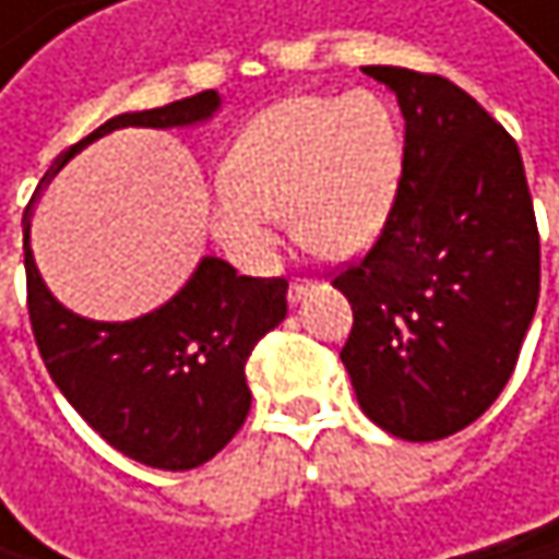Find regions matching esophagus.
<instances>
[{
  "instance_id": "esophagus-1",
  "label": "esophagus",
  "mask_w": 559,
  "mask_h": 559,
  "mask_svg": "<svg viewBox=\"0 0 559 559\" xmlns=\"http://www.w3.org/2000/svg\"><path fill=\"white\" fill-rule=\"evenodd\" d=\"M310 290H313V281H290V287H287V300H290V304H297V300H304Z\"/></svg>"
}]
</instances>
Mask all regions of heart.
I'll use <instances>...</instances> for the list:
<instances>
[{"mask_svg": "<svg viewBox=\"0 0 559 559\" xmlns=\"http://www.w3.org/2000/svg\"><path fill=\"white\" fill-rule=\"evenodd\" d=\"M404 168V139L376 93H304L255 116L226 162L210 226L246 269L275 259L278 216L294 239L333 262L362 255L385 229Z\"/></svg>", "mask_w": 559, "mask_h": 559, "instance_id": "b5f03b06", "label": "heart"}]
</instances>
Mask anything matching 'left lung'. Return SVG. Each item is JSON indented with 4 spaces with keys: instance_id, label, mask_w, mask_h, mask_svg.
Segmentation results:
<instances>
[{
    "instance_id": "obj_1",
    "label": "left lung",
    "mask_w": 559,
    "mask_h": 559,
    "mask_svg": "<svg viewBox=\"0 0 559 559\" xmlns=\"http://www.w3.org/2000/svg\"><path fill=\"white\" fill-rule=\"evenodd\" d=\"M397 96L404 168L369 255L333 278L353 304L340 353L359 407L394 437L443 440L508 385L540 294L521 152L456 83L362 67Z\"/></svg>"
}]
</instances>
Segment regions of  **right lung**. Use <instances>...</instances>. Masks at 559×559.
I'll list each match as a JSON object with an SVG mask.
<instances>
[{
    "label": "right lung",
    "mask_w": 559,
    "mask_h": 559,
    "mask_svg": "<svg viewBox=\"0 0 559 559\" xmlns=\"http://www.w3.org/2000/svg\"><path fill=\"white\" fill-rule=\"evenodd\" d=\"M219 106V93L206 90L158 109L122 112L60 152L38 193L76 152L116 129H187L213 119ZM35 197L22 219L28 317L55 385L122 456L168 473L203 466L249 414L246 359L284 320L287 281L246 278L229 262L203 255L187 284L152 313L122 323L90 320L67 310L35 265Z\"/></svg>",
    "instance_id": "add662e5"
}]
</instances>
